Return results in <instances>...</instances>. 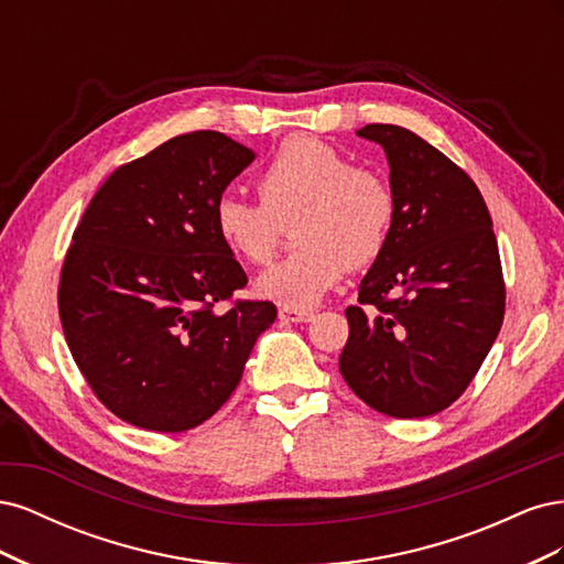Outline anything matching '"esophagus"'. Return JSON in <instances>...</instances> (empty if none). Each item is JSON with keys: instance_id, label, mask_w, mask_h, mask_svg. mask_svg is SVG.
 <instances>
[{"instance_id": "34e87169", "label": "esophagus", "mask_w": 564, "mask_h": 564, "mask_svg": "<svg viewBox=\"0 0 564 564\" xmlns=\"http://www.w3.org/2000/svg\"><path fill=\"white\" fill-rule=\"evenodd\" d=\"M278 315L282 322H311L315 317L313 311H296V308H280Z\"/></svg>"}]
</instances>
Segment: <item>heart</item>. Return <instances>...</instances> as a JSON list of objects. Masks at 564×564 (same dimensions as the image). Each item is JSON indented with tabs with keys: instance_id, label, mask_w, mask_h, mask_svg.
Instances as JSON below:
<instances>
[{
	"instance_id": "b5f03b06",
	"label": "heart",
	"mask_w": 564,
	"mask_h": 564,
	"mask_svg": "<svg viewBox=\"0 0 564 564\" xmlns=\"http://www.w3.org/2000/svg\"><path fill=\"white\" fill-rule=\"evenodd\" d=\"M261 202L224 195L214 224L224 247L249 265L275 253L282 226H292L299 247L265 270L256 292L282 308L305 311L344 280L381 259L395 218L388 181L344 152L311 135L286 139L256 178Z\"/></svg>"
}]
</instances>
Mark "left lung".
<instances>
[{"mask_svg": "<svg viewBox=\"0 0 564 564\" xmlns=\"http://www.w3.org/2000/svg\"><path fill=\"white\" fill-rule=\"evenodd\" d=\"M357 135L386 150L395 218L346 308L338 369L377 412L433 416L464 395L503 324L497 235L473 178L421 135L395 124Z\"/></svg>", "mask_w": 564, "mask_h": 564, "instance_id": "1", "label": "left lung"}]
</instances>
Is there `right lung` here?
<instances>
[{
    "instance_id": "right-lung-1",
    "label": "right lung",
    "mask_w": 564,
    "mask_h": 564,
    "mask_svg": "<svg viewBox=\"0 0 564 564\" xmlns=\"http://www.w3.org/2000/svg\"><path fill=\"white\" fill-rule=\"evenodd\" d=\"M251 160L226 133L176 135L115 169L75 228L63 334L94 395L131 425L183 433L214 416L278 317L270 301H232L247 272L214 224ZM224 300L231 308L218 312Z\"/></svg>"
}]
</instances>
